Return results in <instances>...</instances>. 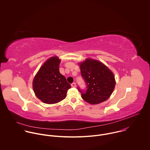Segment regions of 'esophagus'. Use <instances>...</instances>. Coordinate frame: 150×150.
<instances>
[{
  "label": "esophagus",
  "mask_w": 150,
  "mask_h": 150,
  "mask_svg": "<svg viewBox=\"0 0 150 150\" xmlns=\"http://www.w3.org/2000/svg\"><path fill=\"white\" fill-rule=\"evenodd\" d=\"M71 86L72 87H76V84L75 83H73L71 84Z\"/></svg>",
  "instance_id": "obj_1"
}]
</instances>
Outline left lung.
<instances>
[{"label": "left lung", "instance_id": "obj_1", "mask_svg": "<svg viewBox=\"0 0 150 150\" xmlns=\"http://www.w3.org/2000/svg\"><path fill=\"white\" fill-rule=\"evenodd\" d=\"M80 65L81 76L86 85V91L78 87L82 98L92 105L107 100L115 86L112 72L101 62L89 58Z\"/></svg>", "mask_w": 150, "mask_h": 150}]
</instances>
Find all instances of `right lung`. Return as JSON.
Listing matches in <instances>:
<instances>
[{"label":"right lung","instance_id":"obj_1","mask_svg":"<svg viewBox=\"0 0 150 150\" xmlns=\"http://www.w3.org/2000/svg\"><path fill=\"white\" fill-rule=\"evenodd\" d=\"M61 60L58 57L49 58L36 74L33 81V88L36 96L43 103L54 104L66 97L71 88L64 76L59 72Z\"/></svg>","mask_w":150,"mask_h":150}]
</instances>
